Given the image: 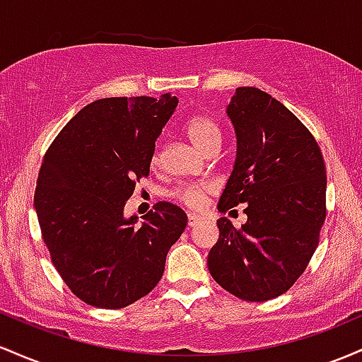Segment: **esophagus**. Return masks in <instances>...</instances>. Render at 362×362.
<instances>
[{"label":"esophagus","mask_w":362,"mask_h":362,"mask_svg":"<svg viewBox=\"0 0 362 362\" xmlns=\"http://www.w3.org/2000/svg\"><path fill=\"white\" fill-rule=\"evenodd\" d=\"M202 222V218H200V215H197V214H188V226L189 227H194V226H198Z\"/></svg>","instance_id":"1"}]
</instances>
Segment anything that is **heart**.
Masks as SVG:
<instances>
[{"label":"heart","instance_id":"obj_1","mask_svg":"<svg viewBox=\"0 0 362 362\" xmlns=\"http://www.w3.org/2000/svg\"><path fill=\"white\" fill-rule=\"evenodd\" d=\"M185 132L189 136V140L206 153L214 152L221 145V129L206 116H192L189 119H186ZM159 162L160 150H153L150 164L159 165ZM214 185H210V182H189V185L177 186L173 192V198H176L177 202L189 206V209L200 210L205 206L206 198L214 193Z\"/></svg>","mask_w":362,"mask_h":362}]
</instances>
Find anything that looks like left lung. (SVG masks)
<instances>
[{
	"label": "left lung",
	"instance_id": "obj_1",
	"mask_svg": "<svg viewBox=\"0 0 362 362\" xmlns=\"http://www.w3.org/2000/svg\"><path fill=\"white\" fill-rule=\"evenodd\" d=\"M227 116L238 152L218 210L246 203L247 222L235 229L218 218L221 234L206 263L235 298L270 301L294 286L318 246L327 169L310 129L267 92L235 88Z\"/></svg>",
	"mask_w": 362,
	"mask_h": 362
}]
</instances>
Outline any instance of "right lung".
Segmentation results:
<instances>
[{
	"mask_svg": "<svg viewBox=\"0 0 362 362\" xmlns=\"http://www.w3.org/2000/svg\"><path fill=\"white\" fill-rule=\"evenodd\" d=\"M176 105L170 93L99 99L44 156L34 194L40 234L61 279L90 306L119 310L147 296L188 224L169 202L156 203L141 224L123 215Z\"/></svg>",
	"mask_w": 362,
	"mask_h": 362,
	"instance_id": "add662e5",
	"label": "right lung"
}]
</instances>
